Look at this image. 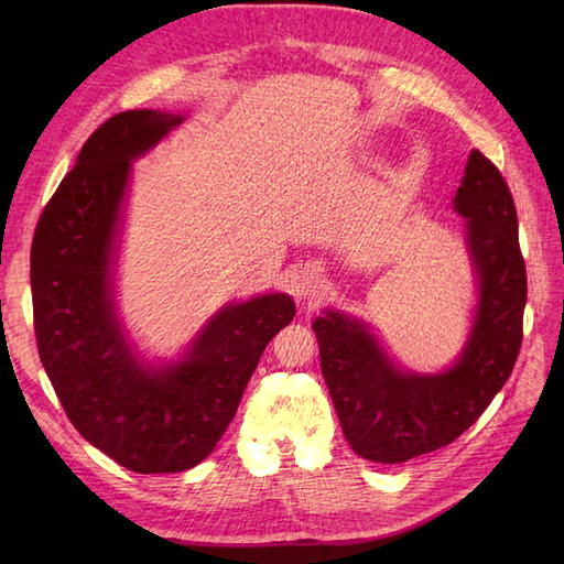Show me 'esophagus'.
Returning <instances> with one entry per match:
<instances>
[{"label": "esophagus", "mask_w": 564, "mask_h": 564, "mask_svg": "<svg viewBox=\"0 0 564 564\" xmlns=\"http://www.w3.org/2000/svg\"><path fill=\"white\" fill-rule=\"evenodd\" d=\"M317 289V271L315 269H305L295 275V293L297 295H307Z\"/></svg>", "instance_id": "34e87169"}]
</instances>
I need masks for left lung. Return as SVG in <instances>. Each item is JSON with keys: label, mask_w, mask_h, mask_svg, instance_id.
Returning <instances> with one entry per match:
<instances>
[{"label": "left lung", "mask_w": 564, "mask_h": 564, "mask_svg": "<svg viewBox=\"0 0 564 564\" xmlns=\"http://www.w3.org/2000/svg\"><path fill=\"white\" fill-rule=\"evenodd\" d=\"M455 210L480 275V305L463 356L446 373H402L361 322L327 313L313 322L322 376L351 448L373 463H404L448 446L505 388L523 341L525 261L505 176L473 150Z\"/></svg>", "instance_id": "8db88e82"}]
</instances>
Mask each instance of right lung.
I'll return each instance as SVG.
<instances>
[{
	"instance_id": "1",
	"label": "right lung",
	"mask_w": 564,
	"mask_h": 564,
	"mask_svg": "<svg viewBox=\"0 0 564 564\" xmlns=\"http://www.w3.org/2000/svg\"><path fill=\"white\" fill-rule=\"evenodd\" d=\"M182 118L123 111L79 150L35 225L33 329L57 400L91 446L133 473H184L230 426L267 344L289 325V295L227 305L198 334L186 361L142 368L118 327L109 263L130 160Z\"/></svg>"
}]
</instances>
